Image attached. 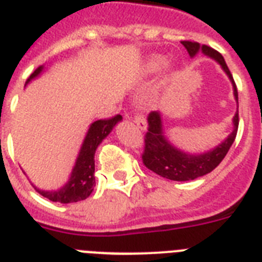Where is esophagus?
<instances>
[{"label": "esophagus", "mask_w": 262, "mask_h": 262, "mask_svg": "<svg viewBox=\"0 0 262 262\" xmlns=\"http://www.w3.org/2000/svg\"><path fill=\"white\" fill-rule=\"evenodd\" d=\"M130 120H133V122H135L141 130H146L148 124H146V120L144 118V116H142L141 113H135V116H130Z\"/></svg>", "instance_id": "esophagus-1"}]
</instances>
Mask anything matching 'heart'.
Listing matches in <instances>:
<instances>
[{
	"label": "heart",
	"instance_id": "b5f03b06",
	"mask_svg": "<svg viewBox=\"0 0 262 262\" xmlns=\"http://www.w3.org/2000/svg\"><path fill=\"white\" fill-rule=\"evenodd\" d=\"M159 66V57H152L148 63H146V71H153Z\"/></svg>",
	"mask_w": 262,
	"mask_h": 262
}]
</instances>
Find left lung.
<instances>
[{
	"instance_id": "left-lung-1",
	"label": "left lung",
	"mask_w": 262,
	"mask_h": 262,
	"mask_svg": "<svg viewBox=\"0 0 262 262\" xmlns=\"http://www.w3.org/2000/svg\"><path fill=\"white\" fill-rule=\"evenodd\" d=\"M182 44L191 57H195L199 52H202L205 56L210 57L220 64L221 69L231 82L233 94L238 105L237 87L222 55L210 47L201 46L199 42L182 41ZM148 125L149 127H148V133L145 135V149L142 155V161L145 167L165 179L175 180V182H188V180H195L201 176L210 173L225 159L237 136L238 106L237 112L233 117V130L230 135L218 145L205 152L192 153L178 148L165 135L161 112L150 113L148 117Z\"/></svg>"
}]
</instances>
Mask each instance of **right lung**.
I'll return each instance as SVG.
<instances>
[{
    "label": "right lung",
    "instance_id": "1",
    "mask_svg": "<svg viewBox=\"0 0 262 262\" xmlns=\"http://www.w3.org/2000/svg\"><path fill=\"white\" fill-rule=\"evenodd\" d=\"M44 70H46V67L40 66L39 69L28 78L25 86L36 78H39L44 72ZM121 121H122L121 116L113 117L110 120L94 121L89 126L86 136L83 138L82 145H80V149L78 152L75 164L72 167L69 180L56 190H42L32 183L35 190L47 199L52 202H59V203H75V202L87 199L91 195V192L94 191L95 186V150L99 146V144L112 133L114 126Z\"/></svg>",
    "mask_w": 262,
    "mask_h": 262
}]
</instances>
